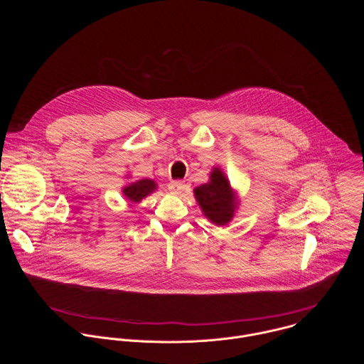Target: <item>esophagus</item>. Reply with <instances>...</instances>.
Wrapping results in <instances>:
<instances>
[{"label": "esophagus", "mask_w": 364, "mask_h": 364, "mask_svg": "<svg viewBox=\"0 0 364 364\" xmlns=\"http://www.w3.org/2000/svg\"><path fill=\"white\" fill-rule=\"evenodd\" d=\"M186 183H183V181H171L170 184H168V190L173 193V194H181L184 190H186Z\"/></svg>", "instance_id": "34e87169"}]
</instances>
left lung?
<instances>
[{"label":"left lung","mask_w":364,"mask_h":364,"mask_svg":"<svg viewBox=\"0 0 364 364\" xmlns=\"http://www.w3.org/2000/svg\"><path fill=\"white\" fill-rule=\"evenodd\" d=\"M193 191L207 220L216 226H226L232 222L240 203L237 191H235L220 167H213L209 181L197 186Z\"/></svg>","instance_id":"1"}]
</instances>
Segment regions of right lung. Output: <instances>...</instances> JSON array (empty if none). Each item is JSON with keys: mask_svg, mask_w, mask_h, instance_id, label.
Returning <instances> with one entry per match:
<instances>
[{"mask_svg": "<svg viewBox=\"0 0 364 364\" xmlns=\"http://www.w3.org/2000/svg\"><path fill=\"white\" fill-rule=\"evenodd\" d=\"M157 183L151 178H141L136 181H131L122 187V194L129 205L141 203L145 197L157 190Z\"/></svg>", "mask_w": 364, "mask_h": 364, "instance_id": "add662e5", "label": "right lung"}]
</instances>
